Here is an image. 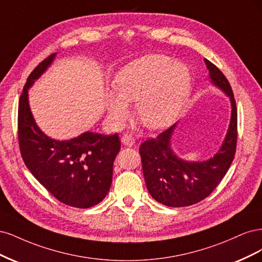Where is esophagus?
Wrapping results in <instances>:
<instances>
[{
    "label": "esophagus",
    "mask_w": 262,
    "mask_h": 262,
    "mask_svg": "<svg viewBox=\"0 0 262 262\" xmlns=\"http://www.w3.org/2000/svg\"><path fill=\"white\" fill-rule=\"evenodd\" d=\"M121 141L123 145L127 146V147H132L135 143V139L133 136H130V135H124V136H122V138H121Z\"/></svg>",
    "instance_id": "esophagus-1"
}]
</instances>
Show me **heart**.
Wrapping results in <instances>:
<instances>
[{
	"label": "heart",
	"mask_w": 262,
	"mask_h": 262,
	"mask_svg": "<svg viewBox=\"0 0 262 262\" xmlns=\"http://www.w3.org/2000/svg\"><path fill=\"white\" fill-rule=\"evenodd\" d=\"M191 75L188 67L164 54H149L127 64L116 74L114 89L106 99L111 121L121 125L127 119L126 102H136L140 123L159 130L171 125L188 99Z\"/></svg>",
	"instance_id": "1"
}]
</instances>
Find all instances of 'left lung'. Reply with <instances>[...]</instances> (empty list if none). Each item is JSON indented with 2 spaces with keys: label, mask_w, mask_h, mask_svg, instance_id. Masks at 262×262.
Here are the masks:
<instances>
[{
  "label": "left lung",
  "mask_w": 262,
  "mask_h": 262,
  "mask_svg": "<svg viewBox=\"0 0 262 262\" xmlns=\"http://www.w3.org/2000/svg\"><path fill=\"white\" fill-rule=\"evenodd\" d=\"M211 82L230 98L232 115L229 130L220 150L207 161L189 162L171 148L176 125L143 141L139 147L142 173L150 195L160 204L179 208L195 205L207 198L222 181L233 162L237 142V108L229 80L217 67L205 60Z\"/></svg>",
  "instance_id": "1"
}]
</instances>
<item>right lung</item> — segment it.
Instances as JSON below:
<instances>
[{"mask_svg": "<svg viewBox=\"0 0 262 262\" xmlns=\"http://www.w3.org/2000/svg\"><path fill=\"white\" fill-rule=\"evenodd\" d=\"M49 55L28 76L18 103L20 155L32 175L63 204L87 209L102 201L112 184L113 162L121 149L117 134L86 132L70 140L48 137L37 126L28 89L53 62Z\"/></svg>", "mask_w": 262, "mask_h": 262, "instance_id": "right-lung-1", "label": "right lung"}]
</instances>
